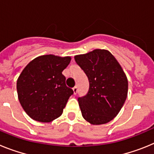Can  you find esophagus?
<instances>
[{
    "label": "esophagus",
    "instance_id": "obj_1",
    "mask_svg": "<svg viewBox=\"0 0 154 154\" xmlns=\"http://www.w3.org/2000/svg\"><path fill=\"white\" fill-rule=\"evenodd\" d=\"M73 93L75 94V95H76V93H77V92H78V88H77V86H75L73 87Z\"/></svg>",
    "mask_w": 154,
    "mask_h": 154
}]
</instances>
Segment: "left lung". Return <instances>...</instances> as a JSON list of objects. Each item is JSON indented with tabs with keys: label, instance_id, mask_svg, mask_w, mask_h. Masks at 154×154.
<instances>
[{
	"label": "left lung",
	"instance_id": "1",
	"mask_svg": "<svg viewBox=\"0 0 154 154\" xmlns=\"http://www.w3.org/2000/svg\"><path fill=\"white\" fill-rule=\"evenodd\" d=\"M89 82L88 93L78 99L82 115L92 125L109 123L123 107L128 80L115 57L105 49H95L74 57Z\"/></svg>",
	"mask_w": 154,
	"mask_h": 154
}]
</instances>
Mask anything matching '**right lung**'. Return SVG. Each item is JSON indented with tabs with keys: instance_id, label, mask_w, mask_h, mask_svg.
Here are the masks:
<instances>
[{
	"instance_id": "right-lung-1",
	"label": "right lung",
	"mask_w": 154,
	"mask_h": 154,
	"mask_svg": "<svg viewBox=\"0 0 154 154\" xmlns=\"http://www.w3.org/2000/svg\"><path fill=\"white\" fill-rule=\"evenodd\" d=\"M71 57L38 56L26 65L17 81L19 102L30 117L49 123L62 114L72 89L65 85L62 71Z\"/></svg>"
}]
</instances>
